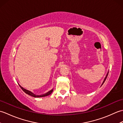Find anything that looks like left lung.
<instances>
[{"mask_svg":"<svg viewBox=\"0 0 123 123\" xmlns=\"http://www.w3.org/2000/svg\"><path fill=\"white\" fill-rule=\"evenodd\" d=\"M108 72L107 73V75H106V76L105 78V79H104V81H103V83H102V85H103V83H104V82H105V80H106V78H107V75H108Z\"/></svg>","mask_w":123,"mask_h":123,"instance_id":"obj_1","label":"left lung"}]
</instances>
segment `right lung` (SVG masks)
Listing matches in <instances>:
<instances>
[{"label": "right lung", "mask_w": 123, "mask_h": 123, "mask_svg": "<svg viewBox=\"0 0 123 123\" xmlns=\"http://www.w3.org/2000/svg\"><path fill=\"white\" fill-rule=\"evenodd\" d=\"M19 87L21 88L24 91V92L26 93V94H28V95H30L32 97H45V96H49V95H51V93L53 92V89H52L50 91H48V92H46L44 94H43V95H35V94H34V93H33L32 92H31V91L28 90H26L25 89H24V88H23L22 86H20L19 85Z\"/></svg>", "instance_id": "1"}]
</instances>
